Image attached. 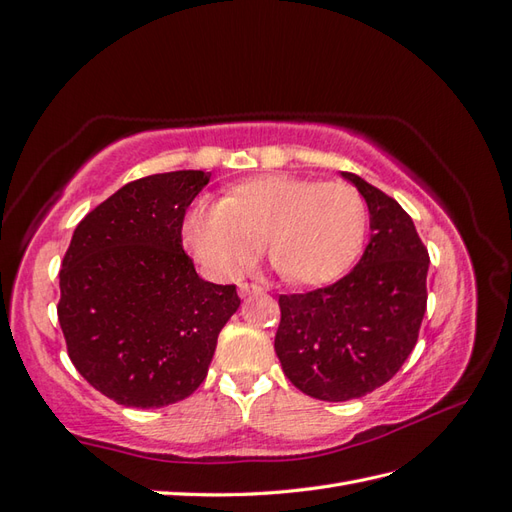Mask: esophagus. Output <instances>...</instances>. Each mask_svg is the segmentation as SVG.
Segmentation results:
<instances>
[{
    "instance_id": "34e87169",
    "label": "esophagus",
    "mask_w": 512,
    "mask_h": 512,
    "mask_svg": "<svg viewBox=\"0 0 512 512\" xmlns=\"http://www.w3.org/2000/svg\"><path fill=\"white\" fill-rule=\"evenodd\" d=\"M261 292H264V288L255 283H240V288H237V294H240L242 299H246V296H251V294H261Z\"/></svg>"
}]
</instances>
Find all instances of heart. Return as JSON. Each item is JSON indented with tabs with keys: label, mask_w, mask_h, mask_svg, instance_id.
Returning a JSON list of instances; mask_svg holds the SVG:
<instances>
[{
	"label": "heart",
	"mask_w": 512,
	"mask_h": 512,
	"mask_svg": "<svg viewBox=\"0 0 512 512\" xmlns=\"http://www.w3.org/2000/svg\"><path fill=\"white\" fill-rule=\"evenodd\" d=\"M366 231L368 209L353 185L292 174L248 178L222 202H194L183 218L189 253L220 281L240 277L266 242L285 281L327 285L355 264Z\"/></svg>",
	"instance_id": "1"
}]
</instances>
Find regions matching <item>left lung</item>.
Wrapping results in <instances>:
<instances>
[{
  "label": "left lung",
  "mask_w": 512,
  "mask_h": 512,
  "mask_svg": "<svg viewBox=\"0 0 512 512\" xmlns=\"http://www.w3.org/2000/svg\"><path fill=\"white\" fill-rule=\"evenodd\" d=\"M371 216V240L347 277L281 294L275 351L285 377L320 401L358 399L408 360L427 307L430 255L395 198L351 172Z\"/></svg>",
  "instance_id": "1"
}]
</instances>
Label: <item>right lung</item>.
<instances>
[{
  "mask_svg": "<svg viewBox=\"0 0 512 512\" xmlns=\"http://www.w3.org/2000/svg\"><path fill=\"white\" fill-rule=\"evenodd\" d=\"M209 178L202 170L137 178L71 237L58 323L76 371L120 406L163 408L192 395L240 307L235 285L200 279L183 251L185 211Z\"/></svg>",
  "mask_w": 512,
  "mask_h": 512,
  "instance_id": "add662e5",
  "label": "right lung"
}]
</instances>
